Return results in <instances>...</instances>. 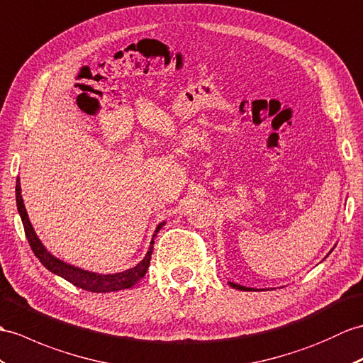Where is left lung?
I'll list each match as a JSON object with an SVG mask.
<instances>
[{
	"mask_svg": "<svg viewBox=\"0 0 363 363\" xmlns=\"http://www.w3.org/2000/svg\"><path fill=\"white\" fill-rule=\"evenodd\" d=\"M230 286H232V288H235V289H240V291H252L250 288H244V286H240V284H235V283H230Z\"/></svg>",
	"mask_w": 363,
	"mask_h": 363,
	"instance_id": "8db88e82",
	"label": "left lung"
}]
</instances>
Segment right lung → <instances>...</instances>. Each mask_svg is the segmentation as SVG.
<instances>
[{
	"mask_svg": "<svg viewBox=\"0 0 363 363\" xmlns=\"http://www.w3.org/2000/svg\"><path fill=\"white\" fill-rule=\"evenodd\" d=\"M15 193H16V207H18V213L21 216V221L24 225V233H26V238L30 244V249L33 250L35 257L41 261V264H43L46 269H49L50 272L60 275L62 278H65V280L72 283L74 286H77V288H82V289L89 291V292H113V291L128 289V288H131V286L138 284L143 278V275L147 274L151 254H153V244H155L153 240H151L150 249L147 252L145 258H143L136 267L128 269V271L121 272V274H114V275L92 274L88 271H83V269L66 264L60 259H57L43 247V244L40 242L35 232H33V229H32V224L28 218V212L23 204L20 179H16ZM164 224L165 223H161L157 225V229L155 230V235L159 232V229H161Z\"/></svg>",
	"mask_w": 363,
	"mask_h": 363,
	"instance_id": "add662e5",
	"label": "right lung"
}]
</instances>
